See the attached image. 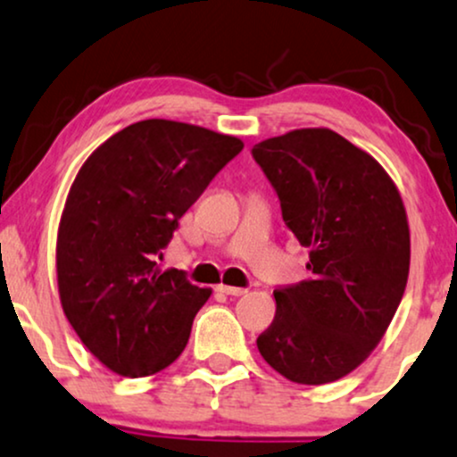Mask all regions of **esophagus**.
Returning <instances> with one entry per match:
<instances>
[{
	"mask_svg": "<svg viewBox=\"0 0 457 457\" xmlns=\"http://www.w3.org/2000/svg\"><path fill=\"white\" fill-rule=\"evenodd\" d=\"M218 292H222V295H228V296H241L245 295V288H237V286H227V284H220L218 286Z\"/></svg>",
	"mask_w": 457,
	"mask_h": 457,
	"instance_id": "34e87169",
	"label": "esophagus"
}]
</instances>
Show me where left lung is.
<instances>
[{
	"label": "left lung",
	"instance_id": "1",
	"mask_svg": "<svg viewBox=\"0 0 457 457\" xmlns=\"http://www.w3.org/2000/svg\"><path fill=\"white\" fill-rule=\"evenodd\" d=\"M252 154L312 271L273 292L278 309L258 352L295 384H332L370 356L401 305L411 262L404 203L386 169L330 129H295Z\"/></svg>",
	"mask_w": 457,
	"mask_h": 457
}]
</instances>
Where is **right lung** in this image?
I'll list each match as a JSON object with an SVG mask.
<instances>
[{
	"label": "right lung",
	"mask_w": 457,
	"mask_h": 457,
	"mask_svg": "<svg viewBox=\"0 0 457 457\" xmlns=\"http://www.w3.org/2000/svg\"><path fill=\"white\" fill-rule=\"evenodd\" d=\"M244 142L188 122H135L105 139L73 179L56 233L65 318L88 352L122 377L176 362L212 296L156 256L178 220Z\"/></svg>",
	"instance_id": "1"
}]
</instances>
